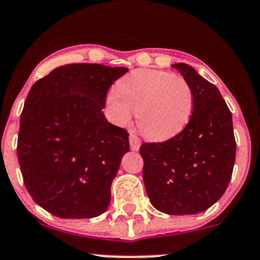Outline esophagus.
I'll return each instance as SVG.
<instances>
[{
  "label": "esophagus",
  "instance_id": "obj_1",
  "mask_svg": "<svg viewBox=\"0 0 260 260\" xmlns=\"http://www.w3.org/2000/svg\"><path fill=\"white\" fill-rule=\"evenodd\" d=\"M140 144H141V141H140L139 138H138L136 134L131 133V136H129L131 150H132V151H138V150H139V147H140Z\"/></svg>",
  "mask_w": 260,
  "mask_h": 260
}]
</instances>
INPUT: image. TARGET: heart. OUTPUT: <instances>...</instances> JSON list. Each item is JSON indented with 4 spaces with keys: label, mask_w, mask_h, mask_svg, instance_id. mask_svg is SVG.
I'll list each match as a JSON object with an SVG mask.
<instances>
[{
    "label": "heart",
    "mask_w": 260,
    "mask_h": 260,
    "mask_svg": "<svg viewBox=\"0 0 260 260\" xmlns=\"http://www.w3.org/2000/svg\"><path fill=\"white\" fill-rule=\"evenodd\" d=\"M119 124H128L132 111L147 139L164 141L176 137L189 122L194 94L185 78L167 72L138 70L120 79L107 97Z\"/></svg>",
    "instance_id": "1"
}]
</instances>
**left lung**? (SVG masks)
<instances>
[{
  "label": "left lung",
  "instance_id": "obj_1",
  "mask_svg": "<svg viewBox=\"0 0 260 260\" xmlns=\"http://www.w3.org/2000/svg\"><path fill=\"white\" fill-rule=\"evenodd\" d=\"M188 81L194 108L185 129L163 143H144L143 179L158 211L194 215L225 192L235 163L232 113L218 88L186 63L172 64Z\"/></svg>",
  "mask_w": 260,
  "mask_h": 260
}]
</instances>
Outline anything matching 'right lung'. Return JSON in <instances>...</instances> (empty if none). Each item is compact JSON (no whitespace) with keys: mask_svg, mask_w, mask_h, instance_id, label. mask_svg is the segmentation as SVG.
Segmentation results:
<instances>
[{"mask_svg":"<svg viewBox=\"0 0 260 260\" xmlns=\"http://www.w3.org/2000/svg\"><path fill=\"white\" fill-rule=\"evenodd\" d=\"M127 72L98 63L60 66L26 97L19 166L32 199L56 217L92 218L108 209L129 134L102 110L109 87Z\"/></svg>","mask_w":260,"mask_h":260,"instance_id":"right-lung-1","label":"right lung"}]
</instances>
